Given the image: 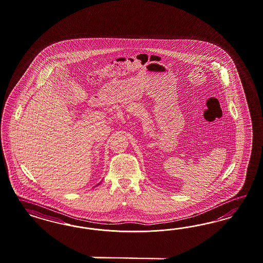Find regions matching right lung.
Returning a JSON list of instances; mask_svg holds the SVG:
<instances>
[{"instance_id":"right-lung-1","label":"right lung","mask_w":263,"mask_h":263,"mask_svg":"<svg viewBox=\"0 0 263 263\" xmlns=\"http://www.w3.org/2000/svg\"><path fill=\"white\" fill-rule=\"evenodd\" d=\"M98 184H99V183H98ZM97 186H98V185H97Z\"/></svg>"}]
</instances>
